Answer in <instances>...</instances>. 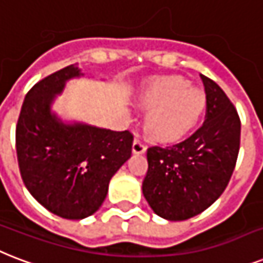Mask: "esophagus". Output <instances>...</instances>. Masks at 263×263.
Here are the masks:
<instances>
[{
    "instance_id": "obj_1",
    "label": "esophagus",
    "mask_w": 263,
    "mask_h": 263,
    "mask_svg": "<svg viewBox=\"0 0 263 263\" xmlns=\"http://www.w3.org/2000/svg\"><path fill=\"white\" fill-rule=\"evenodd\" d=\"M145 151H146L145 144H144L141 140L136 138V140L133 141V152H134V154H144Z\"/></svg>"
}]
</instances>
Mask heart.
Instances as JSON below:
<instances>
[{
    "instance_id": "obj_1",
    "label": "heart",
    "mask_w": 263,
    "mask_h": 263,
    "mask_svg": "<svg viewBox=\"0 0 263 263\" xmlns=\"http://www.w3.org/2000/svg\"><path fill=\"white\" fill-rule=\"evenodd\" d=\"M140 103L151 109L146 130L152 138L172 141L188 133L205 107V96L199 87L189 86L180 77H164L151 82Z\"/></svg>"
}]
</instances>
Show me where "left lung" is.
Instances as JSON below:
<instances>
[{"label":"left lung","instance_id":"left-lung-1","mask_svg":"<svg viewBox=\"0 0 263 263\" xmlns=\"http://www.w3.org/2000/svg\"><path fill=\"white\" fill-rule=\"evenodd\" d=\"M205 91L203 125L173 145L149 146L144 197L155 214L184 221L200 214L229 184L240 149V118L225 91L200 75Z\"/></svg>","mask_w":263,"mask_h":263}]
</instances>
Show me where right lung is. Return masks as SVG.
Instances as JSON below:
<instances>
[{
  "label": "right lung",
  "instance_id": "1",
  "mask_svg": "<svg viewBox=\"0 0 263 263\" xmlns=\"http://www.w3.org/2000/svg\"><path fill=\"white\" fill-rule=\"evenodd\" d=\"M78 64L56 71L28 90L16 125V154L26 188L50 213L66 219L95 214L109 180L129 159L133 134L95 126L64 125L50 111Z\"/></svg>",
  "mask_w": 263,
  "mask_h": 263
}]
</instances>
